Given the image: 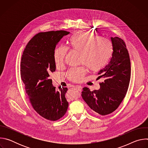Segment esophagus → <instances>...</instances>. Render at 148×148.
<instances>
[{"label": "esophagus", "instance_id": "34e87169", "mask_svg": "<svg viewBox=\"0 0 148 148\" xmlns=\"http://www.w3.org/2000/svg\"><path fill=\"white\" fill-rule=\"evenodd\" d=\"M75 88L78 91H81V90H82V87H81L80 86H76Z\"/></svg>", "mask_w": 148, "mask_h": 148}]
</instances>
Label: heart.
Instances as JSON below:
<instances>
[{"instance_id":"1","label":"heart","mask_w":148,"mask_h":148,"mask_svg":"<svg viewBox=\"0 0 148 148\" xmlns=\"http://www.w3.org/2000/svg\"><path fill=\"white\" fill-rule=\"evenodd\" d=\"M69 48L80 54L79 63L97 72L103 69L110 60L113 46L110 40L87 32L74 33L69 39ZM67 49L63 47L56 48L54 52V60L57 67L63 65ZM87 69L84 67L69 70L66 74L68 79L74 82H79L86 76Z\"/></svg>"}]
</instances>
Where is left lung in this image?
Masks as SVG:
<instances>
[{
    "label": "left lung",
    "mask_w": 148,
    "mask_h": 148,
    "mask_svg": "<svg viewBox=\"0 0 148 148\" xmlns=\"http://www.w3.org/2000/svg\"><path fill=\"white\" fill-rule=\"evenodd\" d=\"M113 46L112 57L108 64L98 73V90L91 91L87 87L82 90L81 96L92 111L101 115L115 111L127 92L131 78V61L125 41L118 37H111Z\"/></svg>",
    "instance_id": "obj_1"
}]
</instances>
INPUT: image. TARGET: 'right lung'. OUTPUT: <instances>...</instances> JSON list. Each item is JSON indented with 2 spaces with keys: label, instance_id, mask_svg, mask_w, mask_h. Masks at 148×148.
<instances>
[{
  "label": "right lung",
  "instance_id": "add662e5",
  "mask_svg": "<svg viewBox=\"0 0 148 148\" xmlns=\"http://www.w3.org/2000/svg\"><path fill=\"white\" fill-rule=\"evenodd\" d=\"M65 30L40 32L29 41L20 62L21 79L33 109L41 116L51 121L64 116L69 103L65 97L67 88L56 91L50 75L56 71L54 52Z\"/></svg>",
  "mask_w": 148,
  "mask_h": 148
}]
</instances>
